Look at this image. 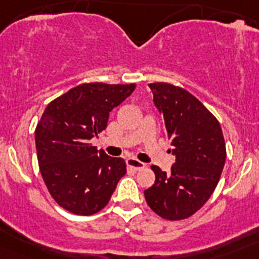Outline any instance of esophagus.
Masks as SVG:
<instances>
[{"mask_svg":"<svg viewBox=\"0 0 259 259\" xmlns=\"http://www.w3.org/2000/svg\"><path fill=\"white\" fill-rule=\"evenodd\" d=\"M127 164L130 167H132V168H134V170H136V171L143 170L144 167L146 166V164L144 163V162L139 161V159H136V158H128V159H127Z\"/></svg>","mask_w":259,"mask_h":259,"instance_id":"esophagus-1","label":"esophagus"}]
</instances>
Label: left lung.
<instances>
[{"label": "left lung", "mask_w": 259, "mask_h": 259, "mask_svg": "<svg viewBox=\"0 0 259 259\" xmlns=\"http://www.w3.org/2000/svg\"><path fill=\"white\" fill-rule=\"evenodd\" d=\"M149 88L176 159L168 174L153 164L155 182L144 194L155 214L182 221L206 203L221 179L226 162L223 132L217 118L188 91L168 83Z\"/></svg>", "instance_id": "1"}]
</instances>
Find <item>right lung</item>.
<instances>
[{
	"label": "right lung",
	"instance_id": "1",
	"mask_svg": "<svg viewBox=\"0 0 259 259\" xmlns=\"http://www.w3.org/2000/svg\"><path fill=\"white\" fill-rule=\"evenodd\" d=\"M136 84L84 83L53 100L35 131L40 172L59 206L76 215L104 209L120 178L123 158L109 157L91 144L107 127L110 111Z\"/></svg>",
	"mask_w": 259,
	"mask_h": 259
}]
</instances>
